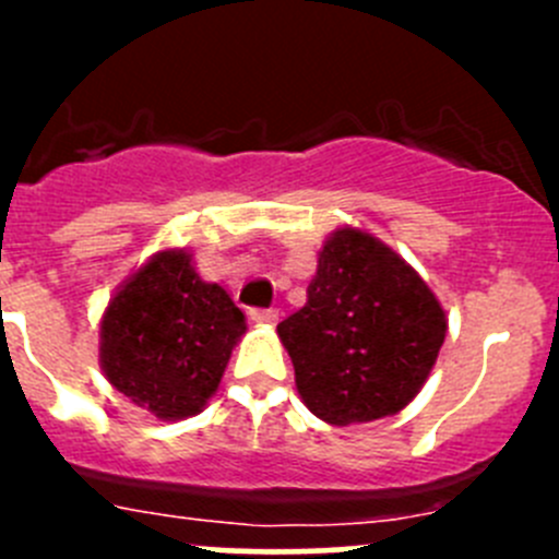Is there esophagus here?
<instances>
[{"label":"esophagus","mask_w":559,"mask_h":559,"mask_svg":"<svg viewBox=\"0 0 559 559\" xmlns=\"http://www.w3.org/2000/svg\"><path fill=\"white\" fill-rule=\"evenodd\" d=\"M251 316V321H257V324H275L278 321V311H273V308H253V311H248Z\"/></svg>","instance_id":"esophagus-1"}]
</instances>
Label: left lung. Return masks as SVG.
<instances>
[{
  "label": "left lung",
  "mask_w": 559,
  "mask_h": 559,
  "mask_svg": "<svg viewBox=\"0 0 559 559\" xmlns=\"http://www.w3.org/2000/svg\"><path fill=\"white\" fill-rule=\"evenodd\" d=\"M297 392L335 427L384 419L419 394L447 313L392 248L343 227L319 251L308 302L278 324Z\"/></svg>",
  "instance_id": "obj_1"
}]
</instances>
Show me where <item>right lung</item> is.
<instances>
[{
    "mask_svg": "<svg viewBox=\"0 0 559 559\" xmlns=\"http://www.w3.org/2000/svg\"><path fill=\"white\" fill-rule=\"evenodd\" d=\"M246 316L205 284L186 251H159L110 300L99 362L112 386L159 419H186L218 389Z\"/></svg>",
    "mask_w": 559,
    "mask_h": 559,
    "instance_id": "right-lung-1",
    "label": "right lung"
}]
</instances>
